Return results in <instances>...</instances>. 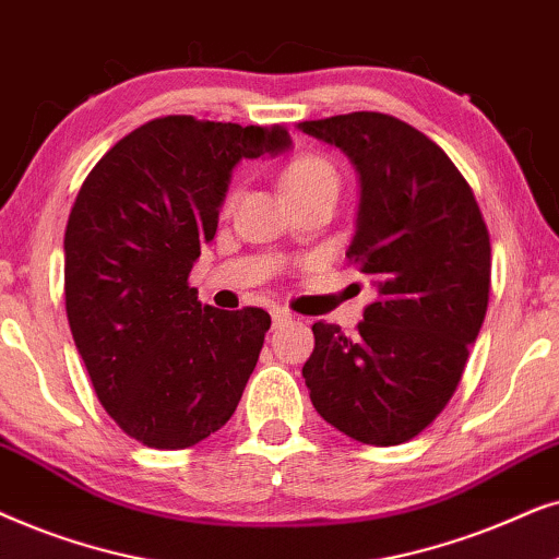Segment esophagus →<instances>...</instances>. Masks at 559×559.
<instances>
[{"label": "esophagus", "mask_w": 559, "mask_h": 559, "mask_svg": "<svg viewBox=\"0 0 559 559\" xmlns=\"http://www.w3.org/2000/svg\"><path fill=\"white\" fill-rule=\"evenodd\" d=\"M271 317H273V326H281V324L292 322V311H286V309H281V307L273 309Z\"/></svg>", "instance_id": "esophagus-1"}]
</instances>
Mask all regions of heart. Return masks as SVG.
I'll list each match as a JSON object with an SVG mask.
<instances>
[{
	"label": "heart",
	"mask_w": 559,
	"mask_h": 559,
	"mask_svg": "<svg viewBox=\"0 0 559 559\" xmlns=\"http://www.w3.org/2000/svg\"><path fill=\"white\" fill-rule=\"evenodd\" d=\"M281 183L288 199L314 197V193H330L337 199L340 170L322 153H299L286 163Z\"/></svg>",
	"instance_id": "heart-1"
}]
</instances>
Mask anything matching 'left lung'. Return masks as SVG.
Masks as SVG:
<instances>
[{
    "label": "left lung",
    "instance_id": "obj_1",
    "mask_svg": "<svg viewBox=\"0 0 559 559\" xmlns=\"http://www.w3.org/2000/svg\"><path fill=\"white\" fill-rule=\"evenodd\" d=\"M360 174L345 252L378 299L357 334L317 322L309 399L347 437L391 448L437 419L463 378L490 292V237L471 183L440 145L381 111L299 122Z\"/></svg>",
    "mask_w": 559,
    "mask_h": 559
}]
</instances>
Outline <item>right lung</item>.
Segmentation results:
<instances>
[{
	"mask_svg": "<svg viewBox=\"0 0 559 559\" xmlns=\"http://www.w3.org/2000/svg\"><path fill=\"white\" fill-rule=\"evenodd\" d=\"M281 124L168 115L102 155L63 237L66 314L96 399L124 435L186 450L225 427L271 314L204 307L189 286L214 240L229 174L288 147Z\"/></svg>",
	"mask_w": 559,
	"mask_h": 559,
	"instance_id": "right-lung-1",
	"label": "right lung"
}]
</instances>
